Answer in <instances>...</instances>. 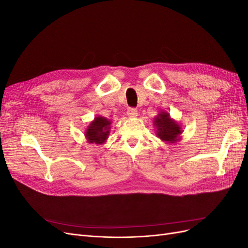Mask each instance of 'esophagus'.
Instances as JSON below:
<instances>
[{"instance_id": "1", "label": "esophagus", "mask_w": 248, "mask_h": 248, "mask_svg": "<svg viewBox=\"0 0 248 248\" xmlns=\"http://www.w3.org/2000/svg\"><path fill=\"white\" fill-rule=\"evenodd\" d=\"M127 115H128L129 118H134L138 116V109L134 108H129L127 109Z\"/></svg>"}]
</instances>
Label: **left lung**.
<instances>
[{
  "label": "left lung",
  "mask_w": 248,
  "mask_h": 248,
  "mask_svg": "<svg viewBox=\"0 0 248 248\" xmlns=\"http://www.w3.org/2000/svg\"><path fill=\"white\" fill-rule=\"evenodd\" d=\"M156 127V136L163 141L176 142L182 133V128L175 120L170 119L167 111H160L153 121Z\"/></svg>",
  "instance_id": "8db88e82"
}]
</instances>
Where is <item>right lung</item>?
Returning <instances> with one entry per match:
<instances>
[{
	"label": "right lung",
	"instance_id": "obj_1",
	"mask_svg": "<svg viewBox=\"0 0 248 248\" xmlns=\"http://www.w3.org/2000/svg\"><path fill=\"white\" fill-rule=\"evenodd\" d=\"M111 122L107 118L98 116L90 123L85 132V137L90 144L101 145L106 142L109 136Z\"/></svg>",
	"mask_w": 248,
	"mask_h": 248
}]
</instances>
